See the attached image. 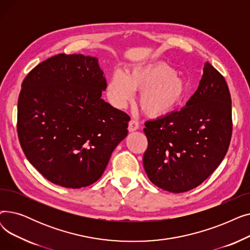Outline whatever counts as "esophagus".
<instances>
[{
    "mask_svg": "<svg viewBox=\"0 0 250 250\" xmlns=\"http://www.w3.org/2000/svg\"><path fill=\"white\" fill-rule=\"evenodd\" d=\"M139 128V123L136 122L135 120H130L128 123V130L129 132H135Z\"/></svg>",
    "mask_w": 250,
    "mask_h": 250,
    "instance_id": "1",
    "label": "esophagus"
}]
</instances>
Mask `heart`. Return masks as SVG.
I'll return each instance as SVG.
<instances>
[{
  "instance_id": "b5f03b06",
  "label": "heart",
  "mask_w": 250,
  "mask_h": 250,
  "mask_svg": "<svg viewBox=\"0 0 250 250\" xmlns=\"http://www.w3.org/2000/svg\"><path fill=\"white\" fill-rule=\"evenodd\" d=\"M134 90L141 91L140 106L151 116L164 115L173 110L187 94V84L175 71L164 63L139 64L125 74L117 70L106 88L110 103L125 108L134 98Z\"/></svg>"
}]
</instances>
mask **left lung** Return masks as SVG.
I'll list each match as a JSON object with an SVG mask.
<instances>
[{
  "label": "left lung",
  "mask_w": 250,
  "mask_h": 250,
  "mask_svg": "<svg viewBox=\"0 0 250 250\" xmlns=\"http://www.w3.org/2000/svg\"><path fill=\"white\" fill-rule=\"evenodd\" d=\"M143 164L149 179L174 193L199 187L220 165L232 136L228 85L206 62L200 85L180 110L145 123Z\"/></svg>",
  "instance_id": "left-lung-1"
}]
</instances>
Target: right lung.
Wrapping results in <instances>:
<instances>
[{
	"instance_id": "add662e5",
	"label": "right lung",
	"mask_w": 250,
	"mask_h": 250,
	"mask_svg": "<svg viewBox=\"0 0 250 250\" xmlns=\"http://www.w3.org/2000/svg\"><path fill=\"white\" fill-rule=\"evenodd\" d=\"M98 60L60 54L26 76L17 132L28 161L55 185L80 188L97 181L127 135L129 116L102 98Z\"/></svg>"
}]
</instances>
